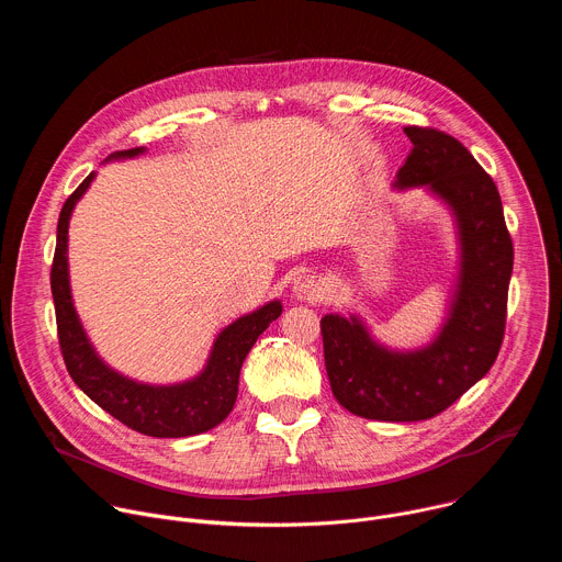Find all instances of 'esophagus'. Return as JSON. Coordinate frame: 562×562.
I'll return each mask as SVG.
<instances>
[{"mask_svg":"<svg viewBox=\"0 0 562 562\" xmlns=\"http://www.w3.org/2000/svg\"><path fill=\"white\" fill-rule=\"evenodd\" d=\"M291 291H293V297H297L300 302H317L325 295V284L311 273H302L293 280Z\"/></svg>","mask_w":562,"mask_h":562,"instance_id":"34e87169","label":"esophagus"}]
</instances>
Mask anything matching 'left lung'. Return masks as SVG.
Masks as SVG:
<instances>
[{"label": "left lung", "instance_id": "8db88e82", "mask_svg": "<svg viewBox=\"0 0 562 562\" xmlns=\"http://www.w3.org/2000/svg\"><path fill=\"white\" fill-rule=\"evenodd\" d=\"M414 148L393 180L395 191L423 189L456 228V280L434 338L397 349L378 340L367 319L327 313L325 367L338 403L369 420L434 418L492 369L505 334L514 247L494 180L451 135L407 126Z\"/></svg>", "mask_w": 562, "mask_h": 562}]
</instances>
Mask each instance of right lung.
Listing matches in <instances>:
<instances>
[{
    "label": "right lung",
    "instance_id": "right-lung-1",
    "mask_svg": "<svg viewBox=\"0 0 562 562\" xmlns=\"http://www.w3.org/2000/svg\"><path fill=\"white\" fill-rule=\"evenodd\" d=\"M146 148L117 150L106 162L144 155ZM95 171L66 200L57 222V247L50 269V289L57 315V336L66 369L75 384L95 405L126 427L153 438H187L217 427L233 409L239 369L265 329L280 317L282 302L271 300L251 313L239 315L213 340L200 373L171 384H150L113 369L93 347L77 315L68 273V224L77 202L95 180Z\"/></svg>",
    "mask_w": 562,
    "mask_h": 562
}]
</instances>
